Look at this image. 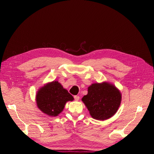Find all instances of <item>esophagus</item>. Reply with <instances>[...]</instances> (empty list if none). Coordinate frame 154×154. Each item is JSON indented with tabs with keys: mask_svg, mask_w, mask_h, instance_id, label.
<instances>
[{
	"mask_svg": "<svg viewBox=\"0 0 154 154\" xmlns=\"http://www.w3.org/2000/svg\"><path fill=\"white\" fill-rule=\"evenodd\" d=\"M79 96H74V98H75V100H79Z\"/></svg>",
	"mask_w": 154,
	"mask_h": 154,
	"instance_id": "obj_1",
	"label": "esophagus"
}]
</instances>
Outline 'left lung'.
<instances>
[{
	"label": "left lung",
	"mask_w": 154,
	"mask_h": 154,
	"mask_svg": "<svg viewBox=\"0 0 154 154\" xmlns=\"http://www.w3.org/2000/svg\"><path fill=\"white\" fill-rule=\"evenodd\" d=\"M82 101L91 116L98 120L110 118L116 113L121 103L122 95L114 85L108 83H93Z\"/></svg>",
	"instance_id": "obj_1"
}]
</instances>
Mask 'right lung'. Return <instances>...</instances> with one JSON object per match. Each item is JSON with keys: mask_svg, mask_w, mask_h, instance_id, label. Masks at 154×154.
<instances>
[{"mask_svg": "<svg viewBox=\"0 0 154 154\" xmlns=\"http://www.w3.org/2000/svg\"><path fill=\"white\" fill-rule=\"evenodd\" d=\"M73 99L72 96L57 81L41 88L36 98L38 107L49 116H58L64 109L67 101Z\"/></svg>", "mask_w": 154, "mask_h": 154, "instance_id": "right-lung-1", "label": "right lung"}]
</instances>
